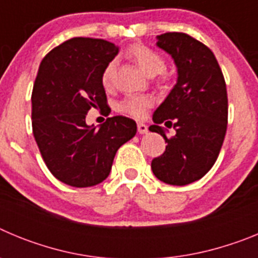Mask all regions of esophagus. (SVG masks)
<instances>
[{"mask_svg":"<svg viewBox=\"0 0 258 258\" xmlns=\"http://www.w3.org/2000/svg\"><path fill=\"white\" fill-rule=\"evenodd\" d=\"M137 126H138V132H140L141 134H146L147 132H149V126H147L146 124H143V122H138Z\"/></svg>","mask_w":258,"mask_h":258,"instance_id":"1","label":"esophagus"}]
</instances>
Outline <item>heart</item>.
Wrapping results in <instances>:
<instances>
[{
	"instance_id": "b5f03b06",
	"label": "heart",
	"mask_w": 258,
	"mask_h": 258,
	"mask_svg": "<svg viewBox=\"0 0 258 258\" xmlns=\"http://www.w3.org/2000/svg\"><path fill=\"white\" fill-rule=\"evenodd\" d=\"M127 55L136 61L137 66L147 76H155V75L161 74L165 68V63H164L163 59L151 49L142 46V45L132 46L127 50ZM115 67L116 63L113 60L107 63V66L104 67L103 72H102V84H103L104 88H109L112 85ZM150 106H151V98L150 97L141 94H131L126 95L122 101L118 102L117 109L120 112L131 115L133 117H142Z\"/></svg>"
}]
</instances>
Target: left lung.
<instances>
[{
	"label": "left lung",
	"mask_w": 258,
	"mask_h": 258,
	"mask_svg": "<svg viewBox=\"0 0 258 258\" xmlns=\"http://www.w3.org/2000/svg\"><path fill=\"white\" fill-rule=\"evenodd\" d=\"M156 46L177 67V83L157 107L150 132L166 142L165 151L151 163L155 177L184 186L209 172L217 160L227 127V92L218 61L209 47L181 32L157 36ZM176 129L172 139L160 124Z\"/></svg>",
	"instance_id": "obj_1"
}]
</instances>
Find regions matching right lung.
I'll return each mask as SVG.
<instances>
[{"mask_svg": "<svg viewBox=\"0 0 258 258\" xmlns=\"http://www.w3.org/2000/svg\"><path fill=\"white\" fill-rule=\"evenodd\" d=\"M118 46L101 38L75 37L42 59L32 92V129L52 175L74 187L108 177L117 150L137 133L134 120L108 117L99 127L85 121L90 108H106L102 72Z\"/></svg>", "mask_w": 258, "mask_h": 258, "instance_id": "obj_1", "label": "right lung"}]
</instances>
